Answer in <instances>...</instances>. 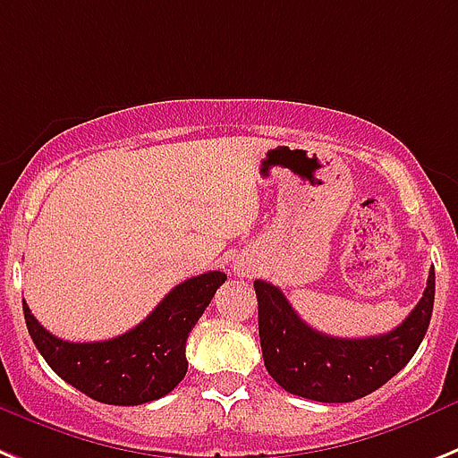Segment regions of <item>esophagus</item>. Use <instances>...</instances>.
Returning <instances> with one entry per match:
<instances>
[{"mask_svg":"<svg viewBox=\"0 0 458 458\" xmlns=\"http://www.w3.org/2000/svg\"><path fill=\"white\" fill-rule=\"evenodd\" d=\"M242 275H244V272H242Z\"/></svg>","mask_w":458,"mask_h":458,"instance_id":"obj_1","label":"esophagus"}]
</instances>
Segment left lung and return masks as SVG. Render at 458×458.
Here are the masks:
<instances>
[{"mask_svg":"<svg viewBox=\"0 0 458 458\" xmlns=\"http://www.w3.org/2000/svg\"><path fill=\"white\" fill-rule=\"evenodd\" d=\"M259 335L267 372L288 394L318 403H352L377 391L401 372L424 340L433 314L436 272L410 317L391 333L372 337H333L307 326L286 295L256 279Z\"/></svg>","mask_w":458,"mask_h":458,"instance_id":"1","label":"left lung"}]
</instances>
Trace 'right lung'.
Wrapping results in <instances>:
<instances>
[{
    "label": "right lung",
    "instance_id": "obj_1",
    "mask_svg": "<svg viewBox=\"0 0 458 458\" xmlns=\"http://www.w3.org/2000/svg\"><path fill=\"white\" fill-rule=\"evenodd\" d=\"M225 272L191 276L165 295L140 326L105 342H67L51 335L22 301L25 324L46 363L92 401L141 405L170 394L188 370L186 340Z\"/></svg>",
    "mask_w": 458,
    "mask_h": 458
}]
</instances>
